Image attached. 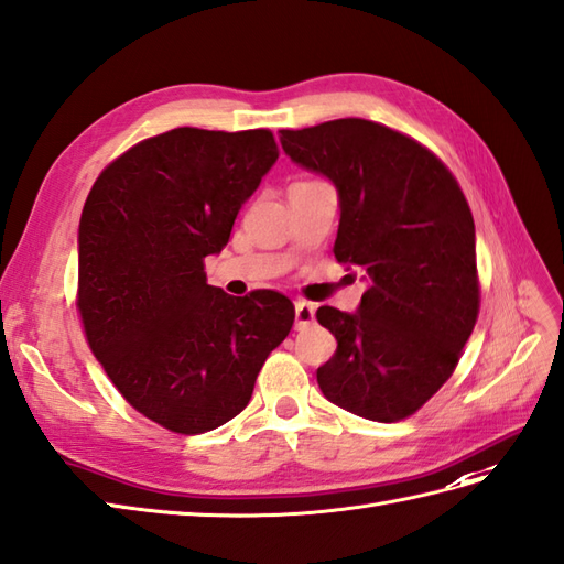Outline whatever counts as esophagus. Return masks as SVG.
I'll use <instances>...</instances> for the list:
<instances>
[{
    "label": "esophagus",
    "instance_id": "34e87169",
    "mask_svg": "<svg viewBox=\"0 0 564 564\" xmlns=\"http://www.w3.org/2000/svg\"><path fill=\"white\" fill-rule=\"evenodd\" d=\"M312 322H314V305H312V302L297 300L295 302V328L305 330V328L312 326Z\"/></svg>",
    "mask_w": 564,
    "mask_h": 564
}]
</instances>
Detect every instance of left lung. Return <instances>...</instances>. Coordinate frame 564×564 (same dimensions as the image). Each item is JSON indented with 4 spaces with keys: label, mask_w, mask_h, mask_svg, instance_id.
I'll list each match as a JSON object with an SVG mask.
<instances>
[{
    "label": "left lung",
    "mask_w": 564,
    "mask_h": 564,
    "mask_svg": "<svg viewBox=\"0 0 564 564\" xmlns=\"http://www.w3.org/2000/svg\"><path fill=\"white\" fill-rule=\"evenodd\" d=\"M281 144L336 185L334 254L367 283L357 312L316 310L338 340L316 381L357 416L405 420L451 379L479 314L467 199L436 154L381 123L336 119Z\"/></svg>",
    "instance_id": "left-lung-1"
}]
</instances>
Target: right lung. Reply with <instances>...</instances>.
Returning a JSON list of instances; mask_svg holds the SVG:
<instances>
[{
    "label": "right lung",
    "mask_w": 564,
    "mask_h": 564,
    "mask_svg": "<svg viewBox=\"0 0 564 564\" xmlns=\"http://www.w3.org/2000/svg\"><path fill=\"white\" fill-rule=\"evenodd\" d=\"M276 159L267 128H173L123 152L85 199V336L119 393L173 433L212 431L248 408L259 369L293 328L285 295L234 297L205 273Z\"/></svg>",
    "instance_id": "obj_1"
}]
</instances>
